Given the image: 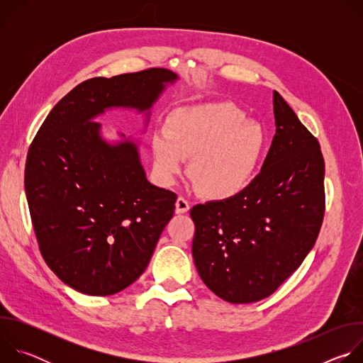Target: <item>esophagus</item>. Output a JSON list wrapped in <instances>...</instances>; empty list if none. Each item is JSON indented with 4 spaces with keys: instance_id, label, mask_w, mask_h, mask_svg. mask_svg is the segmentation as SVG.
<instances>
[{
    "instance_id": "34e87169",
    "label": "esophagus",
    "mask_w": 363,
    "mask_h": 363,
    "mask_svg": "<svg viewBox=\"0 0 363 363\" xmlns=\"http://www.w3.org/2000/svg\"><path fill=\"white\" fill-rule=\"evenodd\" d=\"M188 211H189V202L185 198L179 196L175 202V213L177 214H185Z\"/></svg>"
}]
</instances>
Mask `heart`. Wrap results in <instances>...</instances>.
<instances>
[{"mask_svg": "<svg viewBox=\"0 0 363 363\" xmlns=\"http://www.w3.org/2000/svg\"><path fill=\"white\" fill-rule=\"evenodd\" d=\"M266 138L262 128L245 121L228 103L177 109L152 136L158 175L172 182L191 158L189 178L196 191L210 199L241 194L262 164Z\"/></svg>", "mask_w": 363, "mask_h": 363, "instance_id": "heart-1", "label": "heart"}]
</instances>
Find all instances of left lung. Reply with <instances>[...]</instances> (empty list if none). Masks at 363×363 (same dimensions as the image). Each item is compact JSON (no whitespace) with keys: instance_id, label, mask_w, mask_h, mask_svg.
Listing matches in <instances>:
<instances>
[{"instance_id":"8db88e82","label":"left lung","mask_w":363,"mask_h":363,"mask_svg":"<svg viewBox=\"0 0 363 363\" xmlns=\"http://www.w3.org/2000/svg\"><path fill=\"white\" fill-rule=\"evenodd\" d=\"M276 135L262 172L238 195L192 206L194 262L205 286L230 303L274 293L313 248L325 216L319 140L279 91Z\"/></svg>"}]
</instances>
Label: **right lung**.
Segmentation results:
<instances>
[{
    "instance_id": "obj_1",
    "label": "right lung",
    "mask_w": 363,
    "mask_h": 363,
    "mask_svg": "<svg viewBox=\"0 0 363 363\" xmlns=\"http://www.w3.org/2000/svg\"><path fill=\"white\" fill-rule=\"evenodd\" d=\"M177 79L160 67L89 79L51 109L30 145L24 186L38 248L80 293L109 296L136 281L177 201L146 179L136 143H108L93 119L111 108L149 113Z\"/></svg>"
}]
</instances>
